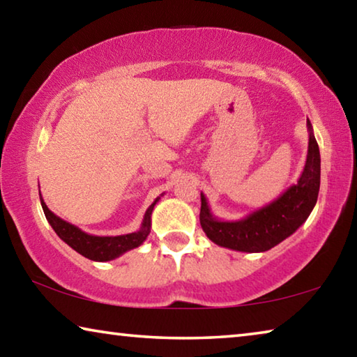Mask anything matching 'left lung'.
<instances>
[{
	"instance_id": "obj_1",
	"label": "left lung",
	"mask_w": 357,
	"mask_h": 357,
	"mask_svg": "<svg viewBox=\"0 0 357 357\" xmlns=\"http://www.w3.org/2000/svg\"><path fill=\"white\" fill-rule=\"evenodd\" d=\"M309 149L304 170L298 183L289 185L279 198L253 211L244 219L220 220L211 211L206 197L202 193L200 223L206 236L214 244L236 252L257 253L273 249L298 229L315 208L321 176V159L310 121Z\"/></svg>"
}]
</instances>
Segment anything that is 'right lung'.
Here are the masks:
<instances>
[{
  "mask_svg": "<svg viewBox=\"0 0 357 357\" xmlns=\"http://www.w3.org/2000/svg\"><path fill=\"white\" fill-rule=\"evenodd\" d=\"M39 197L47 220L52 225V228L55 229L58 236L75 252L80 253L84 258L93 259V261H110V259L118 258L123 255V253L142 245L144 241H146L148 234L151 233V214H153L155 203L160 200V197H157L153 204L146 209L142 227L140 229H137V231L119 234V236H94V234L84 233L78 227L72 225V223L63 220L61 217L53 214L52 211L47 208L40 193Z\"/></svg>",
  "mask_w": 357,
  "mask_h": 357,
  "instance_id": "1",
  "label": "right lung"
}]
</instances>
